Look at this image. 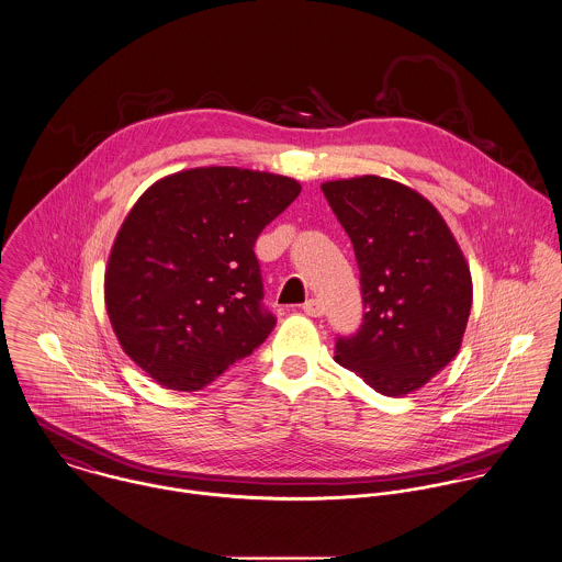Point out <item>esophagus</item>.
<instances>
[{"instance_id":"34e87169","label":"esophagus","mask_w":562,"mask_h":562,"mask_svg":"<svg viewBox=\"0 0 562 562\" xmlns=\"http://www.w3.org/2000/svg\"><path fill=\"white\" fill-rule=\"evenodd\" d=\"M304 312H306L308 316H321V314H323V304H321L318 300H308V302L304 304Z\"/></svg>"}]
</instances>
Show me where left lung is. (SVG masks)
<instances>
[{
    "label": "left lung",
    "mask_w": 562,
    "mask_h": 562,
    "mask_svg": "<svg viewBox=\"0 0 562 562\" xmlns=\"http://www.w3.org/2000/svg\"><path fill=\"white\" fill-rule=\"evenodd\" d=\"M321 189L353 244L367 311L353 336H338L336 362L383 396H405L459 353L470 267L418 191L373 175Z\"/></svg>",
    "instance_id": "8db88e82"
}]
</instances>
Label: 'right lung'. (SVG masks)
I'll use <instances>...</instances> for the list:
<instances>
[{"label":"right lung","instance_id":"right-lung-1","mask_svg":"<svg viewBox=\"0 0 562 562\" xmlns=\"http://www.w3.org/2000/svg\"><path fill=\"white\" fill-rule=\"evenodd\" d=\"M302 191L295 179L226 166L146 189L116 235L105 306L126 356L159 385L202 390L265 342L254 244Z\"/></svg>","mask_w":562,"mask_h":562}]
</instances>
